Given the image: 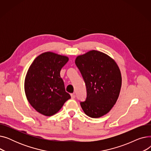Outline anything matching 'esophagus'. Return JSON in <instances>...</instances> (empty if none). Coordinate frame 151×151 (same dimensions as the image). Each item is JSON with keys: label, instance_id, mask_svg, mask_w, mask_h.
<instances>
[{"label": "esophagus", "instance_id": "1", "mask_svg": "<svg viewBox=\"0 0 151 151\" xmlns=\"http://www.w3.org/2000/svg\"><path fill=\"white\" fill-rule=\"evenodd\" d=\"M71 99H75V97H76L75 94V93H71Z\"/></svg>", "mask_w": 151, "mask_h": 151}]
</instances>
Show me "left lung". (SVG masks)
Masks as SVG:
<instances>
[{"instance_id": "1", "label": "left lung", "mask_w": 151, "mask_h": 151, "mask_svg": "<svg viewBox=\"0 0 151 151\" xmlns=\"http://www.w3.org/2000/svg\"><path fill=\"white\" fill-rule=\"evenodd\" d=\"M75 64L84 81L87 97L80 101L86 115L98 118L107 114L119 95L122 78L116 63L106 54L92 50L79 55Z\"/></svg>"}]
</instances>
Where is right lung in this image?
Here are the masks:
<instances>
[{"label": "right lung", "instance_id": "obj_1", "mask_svg": "<svg viewBox=\"0 0 151 151\" xmlns=\"http://www.w3.org/2000/svg\"><path fill=\"white\" fill-rule=\"evenodd\" d=\"M68 61L66 56L46 52L39 55L30 66L24 89L29 104L38 113L52 116L71 98L60 75Z\"/></svg>", "mask_w": 151, "mask_h": 151}]
</instances>
